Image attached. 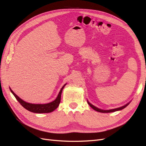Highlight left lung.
Wrapping results in <instances>:
<instances>
[{"instance_id":"1","label":"left lung","mask_w":146,"mask_h":146,"mask_svg":"<svg viewBox=\"0 0 146 146\" xmlns=\"http://www.w3.org/2000/svg\"><path fill=\"white\" fill-rule=\"evenodd\" d=\"M87 103H88V104L89 105V106H90L92 108V109H94V110L97 111H98V112H103V113H108V112H115V111H119V110H123V108H126V107L129 105V104H130V103H128L126 104L125 105H124V106H122V107L118 108H115V109H113V110H102L99 109V108H97V107L94 106V105H92V104H90L89 102H87Z\"/></svg>"}]
</instances>
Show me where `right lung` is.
<instances>
[{"instance_id":"1","label":"right lung","mask_w":146,"mask_h":146,"mask_svg":"<svg viewBox=\"0 0 146 146\" xmlns=\"http://www.w3.org/2000/svg\"><path fill=\"white\" fill-rule=\"evenodd\" d=\"M65 85L66 84H65L62 87V89H60L59 93V95H58V96L55 100L46 104H32L27 103L23 101L22 99H21L18 96H17L10 88V89L11 92V93L13 94V95L16 98V100H17L18 102L25 108V109H26L27 110L31 112H34V113H49V112H52L53 111H54L58 107V106L59 105L61 100L62 92Z\"/></svg>"}]
</instances>
